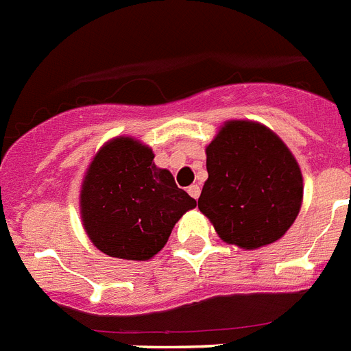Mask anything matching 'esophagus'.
Returning a JSON list of instances; mask_svg holds the SVG:
<instances>
[{
	"label": "esophagus",
	"mask_w": 351,
	"mask_h": 351,
	"mask_svg": "<svg viewBox=\"0 0 351 351\" xmlns=\"http://www.w3.org/2000/svg\"><path fill=\"white\" fill-rule=\"evenodd\" d=\"M188 193H190L193 199H199V195H201V188H199V184H192V186L188 188Z\"/></svg>",
	"instance_id": "obj_1"
}]
</instances>
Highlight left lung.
Returning a JSON list of instances; mask_svg holds the SVG:
<instances>
[{
  "label": "left lung",
  "mask_w": 351,
  "mask_h": 351,
  "mask_svg": "<svg viewBox=\"0 0 351 351\" xmlns=\"http://www.w3.org/2000/svg\"><path fill=\"white\" fill-rule=\"evenodd\" d=\"M206 170L199 210L228 244H273L296 221L303 201L300 165L262 123L226 121L206 147Z\"/></svg>",
  "instance_id": "obj_1"
}]
</instances>
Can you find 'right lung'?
<instances>
[{
    "instance_id": "obj_1",
    "label": "right lung",
    "mask_w": 351,
    "mask_h": 351,
    "mask_svg": "<svg viewBox=\"0 0 351 351\" xmlns=\"http://www.w3.org/2000/svg\"><path fill=\"white\" fill-rule=\"evenodd\" d=\"M197 201L154 165L150 147L118 136L98 150L80 190V217L89 240L121 260H150L176 222Z\"/></svg>"
}]
</instances>
